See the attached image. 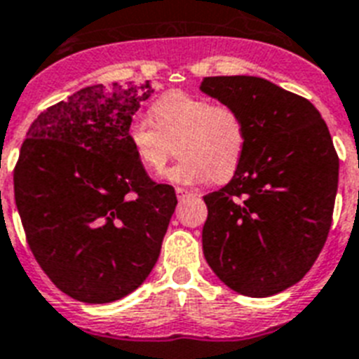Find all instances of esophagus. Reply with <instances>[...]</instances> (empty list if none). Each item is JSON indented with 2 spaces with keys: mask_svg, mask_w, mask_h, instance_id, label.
Returning <instances> with one entry per match:
<instances>
[{
  "mask_svg": "<svg viewBox=\"0 0 359 359\" xmlns=\"http://www.w3.org/2000/svg\"><path fill=\"white\" fill-rule=\"evenodd\" d=\"M176 196H177V200L183 201V200H185V198L192 196V192L189 191V189H183V187H177V189H176Z\"/></svg>",
  "mask_w": 359,
  "mask_h": 359,
  "instance_id": "obj_1",
  "label": "esophagus"
}]
</instances>
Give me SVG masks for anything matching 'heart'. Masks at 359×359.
Masks as SVG:
<instances>
[{
  "mask_svg": "<svg viewBox=\"0 0 359 359\" xmlns=\"http://www.w3.org/2000/svg\"><path fill=\"white\" fill-rule=\"evenodd\" d=\"M152 119L137 117L128 126V143L148 170H161L180 141V163L163 177L176 185H198L236 172L248 144V128L233 106L205 97L163 95L152 106Z\"/></svg>",
  "mask_w": 359,
  "mask_h": 359,
  "instance_id": "b5f03b06",
  "label": "heart"
}]
</instances>
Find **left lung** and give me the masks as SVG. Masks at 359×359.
Masks as SVG:
<instances>
[{"label": "left lung", "instance_id": "left-lung-1", "mask_svg": "<svg viewBox=\"0 0 359 359\" xmlns=\"http://www.w3.org/2000/svg\"><path fill=\"white\" fill-rule=\"evenodd\" d=\"M200 90L248 128L231 182L203 196V255L231 290L269 297L303 279L327 242L339 176L332 137L310 100L260 76H205Z\"/></svg>", "mask_w": 359, "mask_h": 359}]
</instances>
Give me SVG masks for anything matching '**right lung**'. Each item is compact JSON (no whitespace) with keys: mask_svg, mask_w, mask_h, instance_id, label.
<instances>
[{"mask_svg":"<svg viewBox=\"0 0 359 359\" xmlns=\"http://www.w3.org/2000/svg\"><path fill=\"white\" fill-rule=\"evenodd\" d=\"M154 93L95 84L38 115L14 168V198L34 259L56 288L90 304L144 283L177 205L128 143V126Z\"/></svg>","mask_w":359,"mask_h":359,"instance_id":"1","label":"right lung"}]
</instances>
